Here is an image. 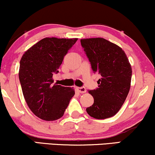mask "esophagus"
Segmentation results:
<instances>
[{"instance_id": "esophagus-1", "label": "esophagus", "mask_w": 155, "mask_h": 155, "mask_svg": "<svg viewBox=\"0 0 155 155\" xmlns=\"http://www.w3.org/2000/svg\"><path fill=\"white\" fill-rule=\"evenodd\" d=\"M77 90L80 93H85L86 92V88L84 87H77Z\"/></svg>"}]
</instances>
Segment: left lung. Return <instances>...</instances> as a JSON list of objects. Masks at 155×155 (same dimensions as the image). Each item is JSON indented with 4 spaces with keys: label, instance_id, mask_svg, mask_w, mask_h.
Wrapping results in <instances>:
<instances>
[{
    "label": "left lung",
    "instance_id": "1",
    "mask_svg": "<svg viewBox=\"0 0 155 155\" xmlns=\"http://www.w3.org/2000/svg\"><path fill=\"white\" fill-rule=\"evenodd\" d=\"M92 71L100 74L98 88L90 90L94 104L86 109L97 119L114 116L124 104L130 87L132 68L122 48L103 38L80 40Z\"/></svg>",
    "mask_w": 155,
    "mask_h": 155
}]
</instances>
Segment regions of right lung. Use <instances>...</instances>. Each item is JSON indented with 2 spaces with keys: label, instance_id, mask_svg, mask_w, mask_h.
<instances>
[{
  "label": "right lung",
  "instance_id": "1",
  "mask_svg": "<svg viewBox=\"0 0 155 155\" xmlns=\"http://www.w3.org/2000/svg\"><path fill=\"white\" fill-rule=\"evenodd\" d=\"M78 39L46 37L29 48L20 62L19 79L33 114L44 120L62 117L75 94L73 88L53 84V75Z\"/></svg>",
  "mask_w": 155,
  "mask_h": 155
}]
</instances>
